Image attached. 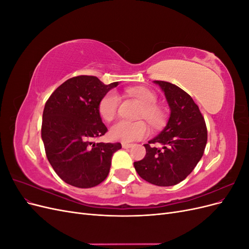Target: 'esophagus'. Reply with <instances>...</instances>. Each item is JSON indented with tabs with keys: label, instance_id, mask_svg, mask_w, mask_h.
Returning <instances> with one entry per match:
<instances>
[{
	"label": "esophagus",
	"instance_id": "esophagus-1",
	"mask_svg": "<svg viewBox=\"0 0 249 249\" xmlns=\"http://www.w3.org/2000/svg\"><path fill=\"white\" fill-rule=\"evenodd\" d=\"M122 146H123V148L127 149V148H131V147L133 146V144H130V143H124V142H123V143H122Z\"/></svg>",
	"mask_w": 249,
	"mask_h": 249
}]
</instances>
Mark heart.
<instances>
[{
  "label": "heart",
  "instance_id": "1",
  "mask_svg": "<svg viewBox=\"0 0 249 249\" xmlns=\"http://www.w3.org/2000/svg\"><path fill=\"white\" fill-rule=\"evenodd\" d=\"M130 93L138 100L143 106L140 113V118H145L148 124L159 129L165 124V114L162 109L156 106L158 97L147 88H132ZM119 106V96L115 91H109L105 94L99 103V113L107 122L115 117ZM149 133L148 126L144 122H126L118 120L111 126L110 136L112 139L123 141L124 143L133 142L147 136Z\"/></svg>",
  "mask_w": 249,
  "mask_h": 249
}]
</instances>
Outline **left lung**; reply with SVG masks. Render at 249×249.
Returning a JSON list of instances; mask_svg holds the SVG:
<instances>
[{"instance_id":"obj_1","label":"left lung","mask_w":249,"mask_h":249,"mask_svg":"<svg viewBox=\"0 0 249 249\" xmlns=\"http://www.w3.org/2000/svg\"><path fill=\"white\" fill-rule=\"evenodd\" d=\"M154 83L164 92L170 115L161 133L144 144L146 155L134 162V166L146 182L168 187L182 182L196 166L205 152L208 132L199 108L189 94L169 82ZM159 144L161 147L157 148Z\"/></svg>"}]
</instances>
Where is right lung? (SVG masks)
Masks as SVG:
<instances>
[{
	"instance_id": "right-lung-1",
	"label": "right lung",
	"mask_w": 249,
	"mask_h": 249,
	"mask_svg": "<svg viewBox=\"0 0 249 249\" xmlns=\"http://www.w3.org/2000/svg\"><path fill=\"white\" fill-rule=\"evenodd\" d=\"M118 82L105 85L92 76L65 81L51 94L42 114L41 138L53 169L65 183L91 188L108 177L120 143L93 142L108 131L99 113L102 97Z\"/></svg>"
}]
</instances>
